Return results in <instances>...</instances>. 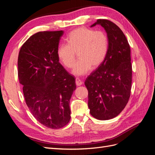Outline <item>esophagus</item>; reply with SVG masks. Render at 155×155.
<instances>
[{
    "label": "esophagus",
    "mask_w": 155,
    "mask_h": 155,
    "mask_svg": "<svg viewBox=\"0 0 155 155\" xmlns=\"http://www.w3.org/2000/svg\"><path fill=\"white\" fill-rule=\"evenodd\" d=\"M82 83H83V82H82L81 80H80V79H79V78H76V84L77 86H80V85H81Z\"/></svg>",
    "instance_id": "34e87169"
}]
</instances>
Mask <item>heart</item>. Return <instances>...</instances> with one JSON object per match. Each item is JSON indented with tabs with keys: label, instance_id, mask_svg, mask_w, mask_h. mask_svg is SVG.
<instances>
[{
	"label": "heart",
	"instance_id": "b5f03b06",
	"mask_svg": "<svg viewBox=\"0 0 155 155\" xmlns=\"http://www.w3.org/2000/svg\"><path fill=\"white\" fill-rule=\"evenodd\" d=\"M67 45L59 46L58 58L65 67L72 68L76 58L79 60L75 64L73 74L82 76L89 70L95 69L104 62L107 54L109 41L104 31L80 27L72 30L65 39Z\"/></svg>",
	"mask_w": 155,
	"mask_h": 155
}]
</instances>
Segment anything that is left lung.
Listing matches in <instances>:
<instances>
[{
    "label": "left lung",
    "instance_id": "left-lung-1",
    "mask_svg": "<svg viewBox=\"0 0 155 155\" xmlns=\"http://www.w3.org/2000/svg\"><path fill=\"white\" fill-rule=\"evenodd\" d=\"M107 34L109 48L103 62L88 76L85 85L88 92L91 114L97 120L114 118L124 110L130 96L132 65L130 46L125 35L114 22L97 19Z\"/></svg>",
    "mask_w": 155,
    "mask_h": 155
}]
</instances>
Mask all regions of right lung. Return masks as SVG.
<instances>
[{
    "instance_id": "right-lung-1",
    "label": "right lung",
    "mask_w": 155,
    "mask_h": 155,
    "mask_svg": "<svg viewBox=\"0 0 155 155\" xmlns=\"http://www.w3.org/2000/svg\"><path fill=\"white\" fill-rule=\"evenodd\" d=\"M63 33H36L22 45L18 57L26 104L39 123L54 129L68 124L70 100L76 87L75 78L59 62L57 50Z\"/></svg>"
}]
</instances>
